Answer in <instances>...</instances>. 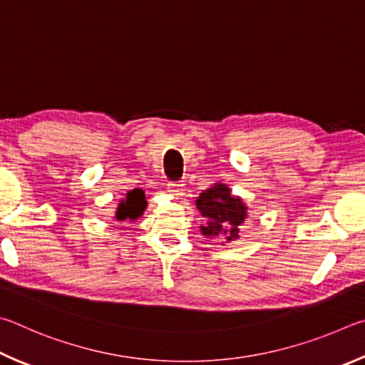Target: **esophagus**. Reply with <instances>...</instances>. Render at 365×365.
Returning a JSON list of instances; mask_svg holds the SVG:
<instances>
[{
  "instance_id": "1",
  "label": "esophagus",
  "mask_w": 365,
  "mask_h": 365,
  "mask_svg": "<svg viewBox=\"0 0 365 365\" xmlns=\"http://www.w3.org/2000/svg\"><path fill=\"white\" fill-rule=\"evenodd\" d=\"M184 190H186L184 184H181V182H168V192L173 197H176V199H179V197L184 195Z\"/></svg>"
}]
</instances>
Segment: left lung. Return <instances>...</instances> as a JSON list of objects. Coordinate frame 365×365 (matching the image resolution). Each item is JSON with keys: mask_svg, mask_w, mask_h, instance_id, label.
<instances>
[{"mask_svg": "<svg viewBox=\"0 0 365 365\" xmlns=\"http://www.w3.org/2000/svg\"><path fill=\"white\" fill-rule=\"evenodd\" d=\"M197 208L207 220L202 226L205 235H221L226 240L239 237V226L247 216V207L239 197H234L225 184H218L202 192L195 202Z\"/></svg>", "mask_w": 365, "mask_h": 365, "instance_id": "1", "label": "left lung"}]
</instances>
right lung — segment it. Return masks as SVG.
Masks as SVG:
<instances>
[{"instance_id":"obj_1","label":"right lung","mask_w":365,"mask_h":365,"mask_svg":"<svg viewBox=\"0 0 365 365\" xmlns=\"http://www.w3.org/2000/svg\"><path fill=\"white\" fill-rule=\"evenodd\" d=\"M147 207L144 192L140 189L130 190L126 194V199L121 200V203L117 208V220H136L138 216L143 215V212Z\"/></svg>"}]
</instances>
